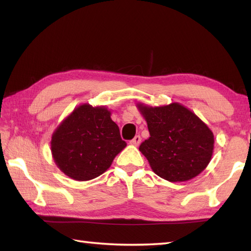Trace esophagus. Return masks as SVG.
<instances>
[{
    "label": "esophagus",
    "instance_id": "1",
    "mask_svg": "<svg viewBox=\"0 0 251 251\" xmlns=\"http://www.w3.org/2000/svg\"><path fill=\"white\" fill-rule=\"evenodd\" d=\"M140 142H141V138H140V136H136L134 139L132 140H130V145L131 146H135V147H138L140 145Z\"/></svg>",
    "mask_w": 251,
    "mask_h": 251
}]
</instances>
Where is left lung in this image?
<instances>
[{"instance_id":"left-lung-1","label":"left lung","mask_w":251,"mask_h":251,"mask_svg":"<svg viewBox=\"0 0 251 251\" xmlns=\"http://www.w3.org/2000/svg\"><path fill=\"white\" fill-rule=\"evenodd\" d=\"M136 106L150 132L139 151L154 173L169 182H183L204 172L214 153L215 137L193 111L179 102Z\"/></svg>"}]
</instances>
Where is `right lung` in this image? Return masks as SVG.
<instances>
[{"instance_id": "1", "label": "right lung", "mask_w": 251, "mask_h": 251, "mask_svg": "<svg viewBox=\"0 0 251 251\" xmlns=\"http://www.w3.org/2000/svg\"><path fill=\"white\" fill-rule=\"evenodd\" d=\"M120 129L104 105L82 103L65 117L51 135L50 151L57 167L76 181L99 177L126 148Z\"/></svg>"}]
</instances>
